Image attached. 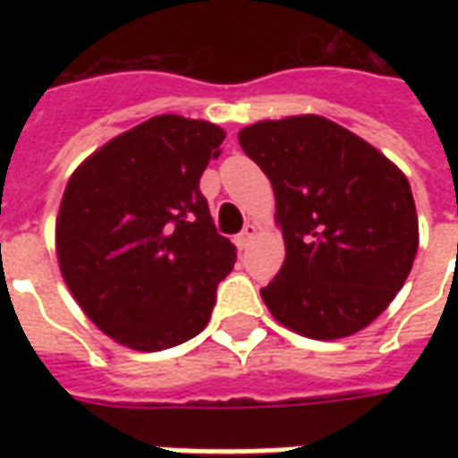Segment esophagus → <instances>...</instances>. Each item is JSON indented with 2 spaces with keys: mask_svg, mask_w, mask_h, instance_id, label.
I'll list each match as a JSON object with an SVG mask.
<instances>
[{
  "mask_svg": "<svg viewBox=\"0 0 458 458\" xmlns=\"http://www.w3.org/2000/svg\"><path fill=\"white\" fill-rule=\"evenodd\" d=\"M255 235H258V228H255L252 223H248V225L242 228V233H240L238 238H235V242H238V248H240V250L248 248V245H250V242H252V238H255Z\"/></svg>",
  "mask_w": 458,
  "mask_h": 458,
  "instance_id": "obj_1",
  "label": "esophagus"
}]
</instances>
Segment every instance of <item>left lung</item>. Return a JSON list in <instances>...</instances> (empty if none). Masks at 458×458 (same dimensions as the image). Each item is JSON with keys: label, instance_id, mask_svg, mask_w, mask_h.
Masks as SVG:
<instances>
[{"label": "left lung", "instance_id": "obj_1", "mask_svg": "<svg viewBox=\"0 0 458 458\" xmlns=\"http://www.w3.org/2000/svg\"><path fill=\"white\" fill-rule=\"evenodd\" d=\"M240 147L267 174L287 258L259 289L282 327L351 336L383 314L412 269V189L385 154L318 114L250 124Z\"/></svg>", "mask_w": 458, "mask_h": 458}]
</instances>
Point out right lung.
<instances>
[{"mask_svg":"<svg viewBox=\"0 0 458 458\" xmlns=\"http://www.w3.org/2000/svg\"><path fill=\"white\" fill-rule=\"evenodd\" d=\"M218 124L157 114L110 140L68 179L55 252L95 327L134 351L200 334L235 245L216 233L200 174L220 154Z\"/></svg>","mask_w":458,"mask_h":458,"instance_id":"right-lung-1","label":"right lung"}]
</instances>
